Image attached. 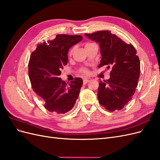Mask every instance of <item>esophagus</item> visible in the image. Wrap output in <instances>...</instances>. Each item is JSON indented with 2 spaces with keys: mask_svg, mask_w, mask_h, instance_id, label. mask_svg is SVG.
Wrapping results in <instances>:
<instances>
[{
  "mask_svg": "<svg viewBox=\"0 0 160 160\" xmlns=\"http://www.w3.org/2000/svg\"><path fill=\"white\" fill-rule=\"evenodd\" d=\"M89 81V80L88 79H83V84L88 83Z\"/></svg>",
  "mask_w": 160,
  "mask_h": 160,
  "instance_id": "1",
  "label": "esophagus"
}]
</instances>
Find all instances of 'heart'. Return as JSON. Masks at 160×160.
Returning <instances> with one entry per match:
<instances>
[{"label":"heart","instance_id":"b5f03b06","mask_svg":"<svg viewBox=\"0 0 160 160\" xmlns=\"http://www.w3.org/2000/svg\"><path fill=\"white\" fill-rule=\"evenodd\" d=\"M72 49H71V50H70V51H69V54H71V53H72ZM83 72H85V73H87V72H88V71H87L86 70H83Z\"/></svg>","mask_w":160,"mask_h":160}]
</instances>
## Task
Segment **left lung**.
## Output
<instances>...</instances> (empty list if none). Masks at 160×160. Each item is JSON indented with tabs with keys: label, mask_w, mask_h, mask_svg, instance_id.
<instances>
[{
	"label": "left lung",
	"mask_w": 160,
	"mask_h": 160,
	"mask_svg": "<svg viewBox=\"0 0 160 160\" xmlns=\"http://www.w3.org/2000/svg\"><path fill=\"white\" fill-rule=\"evenodd\" d=\"M98 42L102 58L99 67H111L109 79L99 81V103L109 111L122 109L132 99L140 75V61L136 50L109 31L85 34Z\"/></svg>",
	"instance_id": "1"
}]
</instances>
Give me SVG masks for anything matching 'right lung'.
<instances>
[{
	"mask_svg": "<svg viewBox=\"0 0 160 160\" xmlns=\"http://www.w3.org/2000/svg\"><path fill=\"white\" fill-rule=\"evenodd\" d=\"M83 39L80 35H57L54 40L38 45L28 62L32 88L45 101V108L55 113H65L74 107L83 85L75 78L67 85L59 78L68 62V51Z\"/></svg>",
	"mask_w": 160,
	"mask_h": 160,
	"instance_id": "obj_1",
	"label": "right lung"
}]
</instances>
